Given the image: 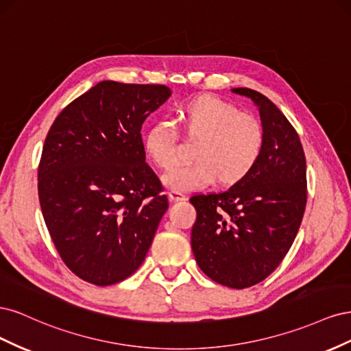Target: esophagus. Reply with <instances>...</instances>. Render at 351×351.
<instances>
[{
	"label": "esophagus",
	"mask_w": 351,
	"mask_h": 351,
	"mask_svg": "<svg viewBox=\"0 0 351 351\" xmlns=\"http://www.w3.org/2000/svg\"><path fill=\"white\" fill-rule=\"evenodd\" d=\"M169 199L173 202H180V200H186V195L183 192H177V190H171V192L168 193Z\"/></svg>",
	"instance_id": "obj_1"
}]
</instances>
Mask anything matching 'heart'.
Returning a JSON list of instances; mask_svg holds the SVG:
<instances>
[{"label":"heart","mask_w":351,"mask_h":351,"mask_svg":"<svg viewBox=\"0 0 351 351\" xmlns=\"http://www.w3.org/2000/svg\"><path fill=\"white\" fill-rule=\"evenodd\" d=\"M176 117L187 139L197 142L192 152L195 162L165 174L164 182L171 190L192 192L217 180L232 186L258 165L265 146V130L256 117L240 112L236 105L210 93L183 101ZM143 147L147 158L161 169L173 168L180 159L178 134L165 121L147 129Z\"/></svg>","instance_id":"1"}]
</instances>
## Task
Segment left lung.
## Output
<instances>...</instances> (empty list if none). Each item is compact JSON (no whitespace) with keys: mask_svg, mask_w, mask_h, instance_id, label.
<instances>
[{"mask_svg":"<svg viewBox=\"0 0 351 351\" xmlns=\"http://www.w3.org/2000/svg\"><path fill=\"white\" fill-rule=\"evenodd\" d=\"M258 105L265 146L253 171L226 192L195 195L192 249L199 268L230 289H247L277 269L300 228L307 202L306 158L277 105L247 88Z\"/></svg>","mask_w":351,"mask_h":351,"instance_id":"8db88e82","label":"left lung"}]
</instances>
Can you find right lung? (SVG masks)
<instances>
[{
	"label": "right lung",
	"mask_w": 351,
	"mask_h": 351,
	"mask_svg": "<svg viewBox=\"0 0 351 351\" xmlns=\"http://www.w3.org/2000/svg\"><path fill=\"white\" fill-rule=\"evenodd\" d=\"M171 90L99 82L52 123L38 167V195L60 258L83 281L117 284L137 271L168 199L145 161L141 129Z\"/></svg>",
	"instance_id": "1"
}]
</instances>
